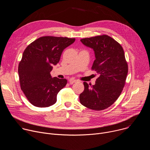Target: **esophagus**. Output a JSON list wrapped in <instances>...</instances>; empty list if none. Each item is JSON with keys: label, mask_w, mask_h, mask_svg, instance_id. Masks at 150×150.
<instances>
[{"label": "esophagus", "mask_w": 150, "mask_h": 150, "mask_svg": "<svg viewBox=\"0 0 150 150\" xmlns=\"http://www.w3.org/2000/svg\"><path fill=\"white\" fill-rule=\"evenodd\" d=\"M77 81H78V80H76V79H74V78H71V79H69V81L70 83H74V82H76Z\"/></svg>", "instance_id": "esophagus-1"}]
</instances>
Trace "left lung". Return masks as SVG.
<instances>
[{
    "label": "left lung",
    "mask_w": 150,
    "mask_h": 150,
    "mask_svg": "<svg viewBox=\"0 0 150 150\" xmlns=\"http://www.w3.org/2000/svg\"><path fill=\"white\" fill-rule=\"evenodd\" d=\"M81 41L94 50L96 59L91 69L99 77L94 85L83 82L80 103L90 109L103 110L116 101L125 86L128 66L124 51L117 41L108 35L85 38Z\"/></svg>",
    "instance_id": "left-lung-1"
}]
</instances>
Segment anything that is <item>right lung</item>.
I'll use <instances>...</instances> for the list:
<instances>
[{
    "mask_svg": "<svg viewBox=\"0 0 150 150\" xmlns=\"http://www.w3.org/2000/svg\"><path fill=\"white\" fill-rule=\"evenodd\" d=\"M75 41L68 37L43 36L30 44L18 65L21 89L28 100L38 108H47L57 101L58 93L67 80L52 78L53 66L59 63L63 50Z\"/></svg>",
    "mask_w": 150,
    "mask_h": 150,
    "instance_id": "obj_1",
    "label": "right lung"
}]
</instances>
